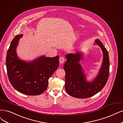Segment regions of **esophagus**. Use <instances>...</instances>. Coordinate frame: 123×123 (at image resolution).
Returning <instances> with one entry per match:
<instances>
[{"instance_id": "1", "label": "esophagus", "mask_w": 123, "mask_h": 123, "mask_svg": "<svg viewBox=\"0 0 123 123\" xmlns=\"http://www.w3.org/2000/svg\"><path fill=\"white\" fill-rule=\"evenodd\" d=\"M59 62H60V64H63V63L64 62V58L63 57H61L59 58Z\"/></svg>"}]
</instances>
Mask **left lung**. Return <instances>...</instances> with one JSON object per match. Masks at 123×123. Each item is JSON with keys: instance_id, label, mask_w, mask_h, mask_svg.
Segmentation results:
<instances>
[{"instance_id": "obj_1", "label": "left lung", "mask_w": 123, "mask_h": 123, "mask_svg": "<svg viewBox=\"0 0 123 123\" xmlns=\"http://www.w3.org/2000/svg\"><path fill=\"white\" fill-rule=\"evenodd\" d=\"M101 48L103 53V60L97 76L92 81H88L87 75L80 61L82 60L84 53L80 51L75 54H68L64 65L65 71L66 91L70 96L78 98H86L96 94L105 86L110 73V60L106 49L98 39L95 41Z\"/></svg>"}]
</instances>
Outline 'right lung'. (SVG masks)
Segmentation results:
<instances>
[{
	"mask_svg": "<svg viewBox=\"0 0 123 123\" xmlns=\"http://www.w3.org/2000/svg\"><path fill=\"white\" fill-rule=\"evenodd\" d=\"M23 36L17 35L11 43L6 58L9 80L18 92L28 95H38L47 90L49 79L59 66V56L47 57L40 56L27 61L18 56L16 49Z\"/></svg>",
	"mask_w": 123,
	"mask_h": 123,
	"instance_id": "obj_1",
	"label": "right lung"
}]
</instances>
